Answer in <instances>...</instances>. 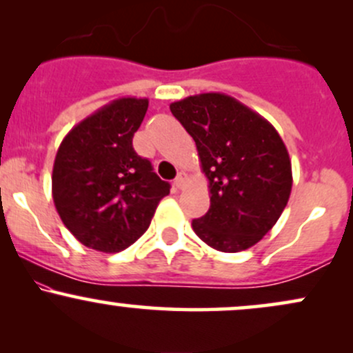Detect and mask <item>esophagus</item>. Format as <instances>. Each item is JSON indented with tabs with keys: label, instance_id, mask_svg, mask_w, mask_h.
I'll use <instances>...</instances> for the list:
<instances>
[{
	"label": "esophagus",
	"instance_id": "esophagus-1",
	"mask_svg": "<svg viewBox=\"0 0 353 353\" xmlns=\"http://www.w3.org/2000/svg\"><path fill=\"white\" fill-rule=\"evenodd\" d=\"M185 181H188V174H185V172H179V174H177L176 181H174V184H176L177 189H182V188H184Z\"/></svg>",
	"mask_w": 353,
	"mask_h": 353
}]
</instances>
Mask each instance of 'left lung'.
I'll return each mask as SVG.
<instances>
[{"mask_svg": "<svg viewBox=\"0 0 353 353\" xmlns=\"http://www.w3.org/2000/svg\"><path fill=\"white\" fill-rule=\"evenodd\" d=\"M171 112L196 141L209 181L210 208L192 221L201 241L241 252L274 228L292 190V164L265 117L222 92L172 103Z\"/></svg>", "mask_w": 353, "mask_h": 353, "instance_id": "obj_1", "label": "left lung"}]
</instances>
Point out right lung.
Masks as SVG:
<instances>
[{
    "mask_svg": "<svg viewBox=\"0 0 353 353\" xmlns=\"http://www.w3.org/2000/svg\"><path fill=\"white\" fill-rule=\"evenodd\" d=\"M148 106L145 98L111 101L76 124L56 152L52 201L89 249L112 254L134 244L171 189L132 148Z\"/></svg>",
    "mask_w": 353,
    "mask_h": 353,
    "instance_id": "1",
    "label": "right lung"
}]
</instances>
